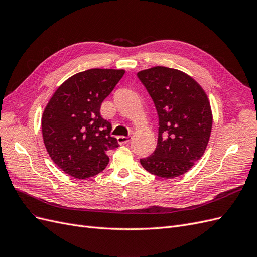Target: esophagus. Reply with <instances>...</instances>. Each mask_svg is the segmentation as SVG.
<instances>
[{
    "instance_id": "1",
    "label": "esophagus",
    "mask_w": 257,
    "mask_h": 257,
    "mask_svg": "<svg viewBox=\"0 0 257 257\" xmlns=\"http://www.w3.org/2000/svg\"><path fill=\"white\" fill-rule=\"evenodd\" d=\"M130 140H131V138H130V137H123V136L117 137V141H118V143H119L120 145L128 143Z\"/></svg>"
}]
</instances>
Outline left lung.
Returning <instances> with one entry per match:
<instances>
[{
    "label": "left lung",
    "instance_id": "obj_1",
    "mask_svg": "<svg viewBox=\"0 0 257 257\" xmlns=\"http://www.w3.org/2000/svg\"><path fill=\"white\" fill-rule=\"evenodd\" d=\"M159 118L158 140L142 167L159 178L184 174L203 155L211 135L212 112L207 93L182 71L154 67L138 73Z\"/></svg>",
    "mask_w": 257,
    "mask_h": 257
}]
</instances>
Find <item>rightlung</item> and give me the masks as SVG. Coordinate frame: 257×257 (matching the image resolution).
<instances>
[{
  "mask_svg": "<svg viewBox=\"0 0 257 257\" xmlns=\"http://www.w3.org/2000/svg\"><path fill=\"white\" fill-rule=\"evenodd\" d=\"M123 70L90 69L71 76L44 109L42 134L50 158L75 179L94 177L108 164L106 153L118 148L112 124L100 114L102 102Z\"/></svg>",
  "mask_w": 257,
  "mask_h": 257,
  "instance_id": "obj_1",
  "label": "right lung"
}]
</instances>
